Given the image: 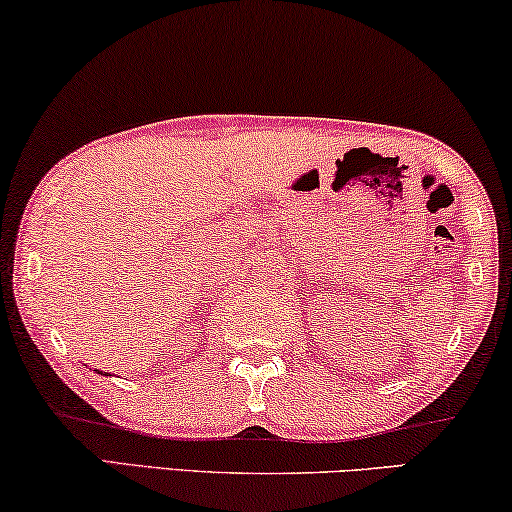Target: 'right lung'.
<instances>
[{
  "instance_id": "1",
  "label": "right lung",
  "mask_w": 512,
  "mask_h": 512,
  "mask_svg": "<svg viewBox=\"0 0 512 512\" xmlns=\"http://www.w3.org/2000/svg\"><path fill=\"white\" fill-rule=\"evenodd\" d=\"M95 373H100V375H104V373H102V370H95Z\"/></svg>"
}]
</instances>
